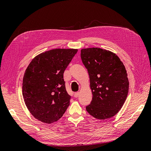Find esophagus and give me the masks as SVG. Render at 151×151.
I'll list each match as a JSON object with an SVG mask.
<instances>
[{"label":"esophagus","instance_id":"34e87169","mask_svg":"<svg viewBox=\"0 0 151 151\" xmlns=\"http://www.w3.org/2000/svg\"><path fill=\"white\" fill-rule=\"evenodd\" d=\"M79 92H76V93H74V97L75 98H77V97L79 96Z\"/></svg>","mask_w":151,"mask_h":151}]
</instances>
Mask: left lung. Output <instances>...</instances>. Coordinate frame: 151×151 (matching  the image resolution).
<instances>
[{
  "instance_id": "8db88e82",
  "label": "left lung",
  "mask_w": 151,
  "mask_h": 151,
  "mask_svg": "<svg viewBox=\"0 0 151 151\" xmlns=\"http://www.w3.org/2000/svg\"><path fill=\"white\" fill-rule=\"evenodd\" d=\"M81 57L88 70L93 99L86 110L99 120L118 112L129 93L125 67L116 54L99 48L81 50Z\"/></svg>"
}]
</instances>
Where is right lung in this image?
I'll return each instance as SVG.
<instances>
[{"instance_id":"right-lung-1","label":"right lung","mask_w":151,"mask_h":151,"mask_svg":"<svg viewBox=\"0 0 151 151\" xmlns=\"http://www.w3.org/2000/svg\"><path fill=\"white\" fill-rule=\"evenodd\" d=\"M77 49H53L36 56L23 77L22 92L28 110L46 123L57 122L70 104L63 73Z\"/></svg>"}]
</instances>
